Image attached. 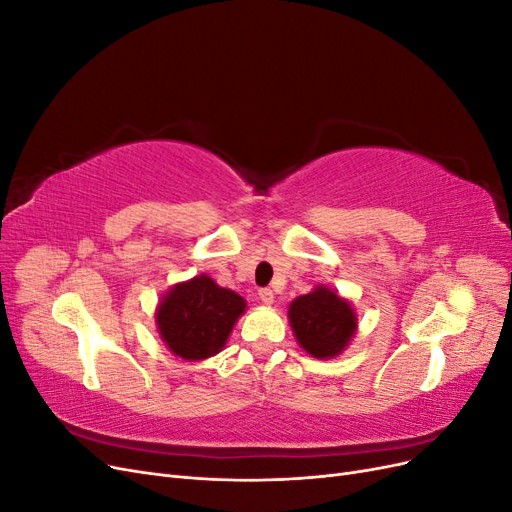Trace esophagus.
<instances>
[{"mask_svg": "<svg viewBox=\"0 0 512 512\" xmlns=\"http://www.w3.org/2000/svg\"><path fill=\"white\" fill-rule=\"evenodd\" d=\"M258 299H260L262 303H265V305H271L273 299H275V294H273L271 288H260V290H258Z\"/></svg>", "mask_w": 512, "mask_h": 512, "instance_id": "34e87169", "label": "esophagus"}]
</instances>
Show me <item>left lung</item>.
Wrapping results in <instances>:
<instances>
[{
  "mask_svg": "<svg viewBox=\"0 0 512 512\" xmlns=\"http://www.w3.org/2000/svg\"><path fill=\"white\" fill-rule=\"evenodd\" d=\"M288 318L297 342L316 359L342 352L356 331V316L350 303L322 286L294 299Z\"/></svg>",
  "mask_w": 512,
  "mask_h": 512,
  "instance_id": "1",
  "label": "left lung"
}]
</instances>
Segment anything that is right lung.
I'll use <instances>...</instances> for the list:
<instances>
[{"mask_svg": "<svg viewBox=\"0 0 512 512\" xmlns=\"http://www.w3.org/2000/svg\"><path fill=\"white\" fill-rule=\"evenodd\" d=\"M245 312V301L237 292L220 288L211 277L198 275L177 284L158 307V329L181 359L200 361L218 354Z\"/></svg>", "mask_w": 512, "mask_h": 512, "instance_id": "obj_1", "label": "right lung"}]
</instances>
